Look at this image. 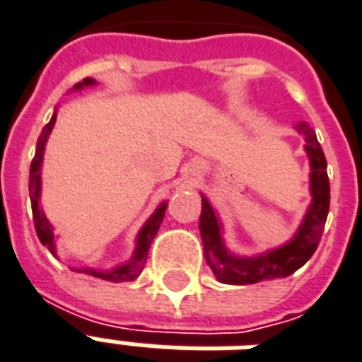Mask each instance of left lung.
I'll use <instances>...</instances> for the list:
<instances>
[{
  "mask_svg": "<svg viewBox=\"0 0 362 362\" xmlns=\"http://www.w3.org/2000/svg\"><path fill=\"white\" fill-rule=\"evenodd\" d=\"M304 135L306 153L310 157V192L312 204L306 211L303 225L295 238L281 246L258 256V258H236L228 254L221 236V225L209 202L202 197V215H199V235L204 240V256L207 266L211 267L215 277L227 285H252L259 281L281 279L303 267L312 254L316 252L324 233L327 211H329V180H327V163L324 151L320 147L314 129L306 124L296 126Z\"/></svg>",
  "mask_w": 362,
  "mask_h": 362,
  "instance_id": "left-lung-1",
  "label": "left lung"
}]
</instances>
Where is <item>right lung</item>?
<instances>
[{
    "label": "right lung",
    "instance_id": "1",
    "mask_svg": "<svg viewBox=\"0 0 362 362\" xmlns=\"http://www.w3.org/2000/svg\"><path fill=\"white\" fill-rule=\"evenodd\" d=\"M85 85H95V79H83V83H79L75 89H81ZM56 124V114L52 116V119L44 126L42 134L38 137V143H36V153L33 163H30V176H28V192H30V205H33V219H35V228L36 235L40 238V243L52 252L56 254V244H54V233H52L50 223L44 217L42 209H40V166H42V153L44 145H46V139L50 135L52 127ZM166 204H163L158 207L157 211L151 215V219L143 225L141 233L137 236V246H135L134 258L129 259L124 266L116 267L112 272H96V269H90V267H83V269H77V272L87 273V275H93V277H100V279L112 281V283H122V281H134L135 277H139V273L143 272V267L147 264V254H149V246L153 243V238L157 235L158 227L163 223V217H165Z\"/></svg>",
    "mask_w": 362,
    "mask_h": 362
}]
</instances>
